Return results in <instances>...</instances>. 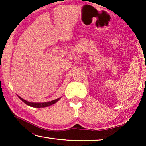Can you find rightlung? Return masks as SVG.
Wrapping results in <instances>:
<instances>
[{"label":"right lung","instance_id":"1","mask_svg":"<svg viewBox=\"0 0 146 146\" xmlns=\"http://www.w3.org/2000/svg\"><path fill=\"white\" fill-rule=\"evenodd\" d=\"M19 98L21 99L23 102H24V103L28 105L29 106H31V107H33V108H45V107H48V106H50L51 105L54 104H55L56 102H57L58 100H59L60 98H57V99H55V100H51L50 102H28V101H26L23 98H22L21 97H20L19 96H18Z\"/></svg>","mask_w":146,"mask_h":146}]
</instances>
